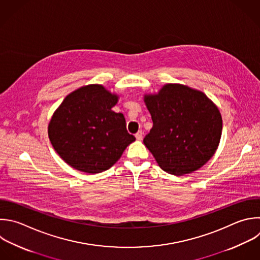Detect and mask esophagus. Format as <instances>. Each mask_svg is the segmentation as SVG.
I'll return each instance as SVG.
<instances>
[{"instance_id":"1","label":"esophagus","mask_w":260,"mask_h":260,"mask_svg":"<svg viewBox=\"0 0 260 260\" xmlns=\"http://www.w3.org/2000/svg\"><path fill=\"white\" fill-rule=\"evenodd\" d=\"M136 139L138 141H142L143 140V132L142 131H139L137 134H136Z\"/></svg>"}]
</instances>
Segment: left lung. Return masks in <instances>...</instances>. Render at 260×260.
Masks as SVG:
<instances>
[{
    "instance_id": "1",
    "label": "left lung",
    "mask_w": 260,
    "mask_h": 260,
    "mask_svg": "<svg viewBox=\"0 0 260 260\" xmlns=\"http://www.w3.org/2000/svg\"><path fill=\"white\" fill-rule=\"evenodd\" d=\"M153 126L144 144L161 169L184 176L201 168L220 142L222 118L217 106L201 91L166 83L156 94H145Z\"/></svg>"
}]
</instances>
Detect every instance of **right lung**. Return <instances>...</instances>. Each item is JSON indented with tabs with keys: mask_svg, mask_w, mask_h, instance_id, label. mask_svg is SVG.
Returning <instances> with one entry per match:
<instances>
[{
	"mask_svg": "<svg viewBox=\"0 0 260 260\" xmlns=\"http://www.w3.org/2000/svg\"><path fill=\"white\" fill-rule=\"evenodd\" d=\"M119 96L102 84H86L71 92L55 110L48 125L51 144L71 167L100 174L136 141L122 113L112 110Z\"/></svg>",
	"mask_w": 260,
	"mask_h": 260,
	"instance_id": "add662e5",
	"label": "right lung"
}]
</instances>
